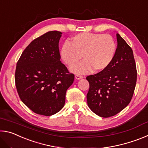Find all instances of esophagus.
Segmentation results:
<instances>
[{
  "instance_id": "obj_1",
  "label": "esophagus",
  "mask_w": 148,
  "mask_h": 148,
  "mask_svg": "<svg viewBox=\"0 0 148 148\" xmlns=\"http://www.w3.org/2000/svg\"><path fill=\"white\" fill-rule=\"evenodd\" d=\"M83 77H84L83 76H81V75H78V74H76V76H75V78L77 79H80L83 78Z\"/></svg>"
}]
</instances>
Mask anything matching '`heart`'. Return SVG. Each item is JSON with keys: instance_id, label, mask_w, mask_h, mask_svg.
<instances>
[{"instance_id": "b5f03b06", "label": "heart", "mask_w": 148, "mask_h": 148, "mask_svg": "<svg viewBox=\"0 0 148 148\" xmlns=\"http://www.w3.org/2000/svg\"><path fill=\"white\" fill-rule=\"evenodd\" d=\"M116 44L109 34L81 32L71 38V44L64 42L61 49V56L68 66L84 60L74 65L71 70L77 74L101 71L106 69L113 60Z\"/></svg>"}]
</instances>
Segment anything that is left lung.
<instances>
[{
  "label": "left lung",
  "instance_id": "1",
  "mask_svg": "<svg viewBox=\"0 0 148 148\" xmlns=\"http://www.w3.org/2000/svg\"><path fill=\"white\" fill-rule=\"evenodd\" d=\"M116 36L117 47L111 63L86 77L89 83L87 104L92 112L102 117L115 116L130 103L136 83L132 50L118 33Z\"/></svg>",
  "mask_w": 148,
  "mask_h": 148
}]
</instances>
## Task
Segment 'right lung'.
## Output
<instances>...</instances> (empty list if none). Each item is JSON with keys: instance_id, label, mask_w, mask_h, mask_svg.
<instances>
[{"instance_id": "add662e5", "label": "right lung", "mask_w": 148, "mask_h": 148, "mask_svg": "<svg viewBox=\"0 0 148 148\" xmlns=\"http://www.w3.org/2000/svg\"><path fill=\"white\" fill-rule=\"evenodd\" d=\"M61 34L49 31L35 38L17 62L15 82L20 99L34 113L46 116L63 108L66 90L74 79L60 61Z\"/></svg>"}]
</instances>
